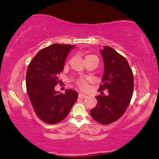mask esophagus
Instances as JSON below:
<instances>
[{
    "label": "esophagus",
    "mask_w": 159,
    "mask_h": 159,
    "mask_svg": "<svg viewBox=\"0 0 159 159\" xmlns=\"http://www.w3.org/2000/svg\"><path fill=\"white\" fill-rule=\"evenodd\" d=\"M79 97L81 98H86L88 96H87V95H85L82 94V93H79Z\"/></svg>",
    "instance_id": "1"
}]
</instances>
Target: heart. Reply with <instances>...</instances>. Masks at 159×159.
<instances>
[{"label": "heart", "instance_id": "b5f03b06", "mask_svg": "<svg viewBox=\"0 0 159 159\" xmlns=\"http://www.w3.org/2000/svg\"><path fill=\"white\" fill-rule=\"evenodd\" d=\"M93 56H93V55H88L87 56L85 57V59L88 58H90V57H93ZM77 85L79 88L81 89V90H85L88 89V80H85V79H80L78 80L77 82Z\"/></svg>", "mask_w": 159, "mask_h": 159}]
</instances>
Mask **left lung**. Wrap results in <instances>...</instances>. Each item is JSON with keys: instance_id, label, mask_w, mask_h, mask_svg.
<instances>
[{"instance_id": "obj_1", "label": "left lung", "mask_w": 159, "mask_h": 159, "mask_svg": "<svg viewBox=\"0 0 159 159\" xmlns=\"http://www.w3.org/2000/svg\"><path fill=\"white\" fill-rule=\"evenodd\" d=\"M104 63V73L96 96L98 103L90 111L93 119L101 125L114 122L125 114L131 101L134 88V77L127 59L108 46L101 51ZM107 89V96L103 95Z\"/></svg>"}]
</instances>
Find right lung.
I'll return each mask as SVG.
<instances>
[{
	"label": "right lung",
	"mask_w": 159,
	"mask_h": 159,
	"mask_svg": "<svg viewBox=\"0 0 159 159\" xmlns=\"http://www.w3.org/2000/svg\"><path fill=\"white\" fill-rule=\"evenodd\" d=\"M75 45L56 44L41 49L30 63L26 75V88L38 118L54 125L66 118L77 101L75 90L65 93L55 90L58 75L64 70L65 60Z\"/></svg>",
	"instance_id": "1"
}]
</instances>
